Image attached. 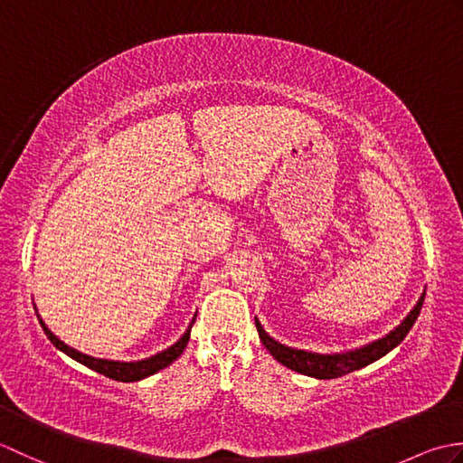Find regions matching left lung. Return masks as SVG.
Returning <instances> with one entry per match:
<instances>
[{
  "mask_svg": "<svg viewBox=\"0 0 463 463\" xmlns=\"http://www.w3.org/2000/svg\"><path fill=\"white\" fill-rule=\"evenodd\" d=\"M424 297H426V290L421 292V297L414 304V308L406 314V318L402 320L394 330L383 334L382 338L364 344L360 348L332 352V354H320V352L287 346V344H280L279 340H274L270 334L262 328V324L257 317H254V322H257V330L264 348H267L274 356V360H279L282 366H287L298 373H304V376H312L318 380H332V378L344 376V373H350L354 370L368 366V364L380 360L382 356H386L388 352L394 350L398 344L408 336L410 328L414 326V322L418 320L421 304H424Z\"/></svg>",
  "mask_w": 463,
  "mask_h": 463,
  "instance_id": "obj_1",
  "label": "left lung"
}]
</instances>
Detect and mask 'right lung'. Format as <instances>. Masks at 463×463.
Listing matches in <instances>:
<instances>
[{
  "label": "right lung",
  "mask_w": 463,
  "mask_h": 463,
  "mask_svg": "<svg viewBox=\"0 0 463 463\" xmlns=\"http://www.w3.org/2000/svg\"><path fill=\"white\" fill-rule=\"evenodd\" d=\"M39 324H42V328L45 332V336L52 340L53 346L57 350H61L63 354H67L69 358H73L75 362L83 364V366L91 368L93 372H99L103 373V376L111 378V380H117V382H139L143 378H149L153 376V373H156L159 370L171 366V364L181 356L183 350L186 348V344H189V338H191V328L193 324L196 320V314L193 317L189 328L184 330L183 336L176 340L175 344H171L169 348L166 350H161L153 354V356L149 358H143V360H133V362H123V360H107V358H95V356H90V354H83L80 350H75L71 346H67V344L63 340H59L55 334L47 328V324L43 322V318L39 317Z\"/></svg>",
  "instance_id": "1"
}]
</instances>
